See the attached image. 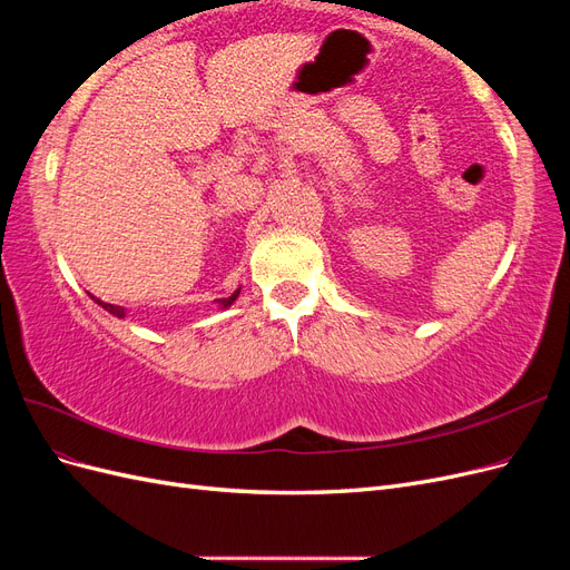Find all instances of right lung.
<instances>
[{"instance_id":"right-lung-1","label":"right lung","mask_w":570,"mask_h":570,"mask_svg":"<svg viewBox=\"0 0 570 570\" xmlns=\"http://www.w3.org/2000/svg\"><path fill=\"white\" fill-rule=\"evenodd\" d=\"M237 295H239V287L233 292V295L228 297V299H218V304H220V308H228L235 299H237ZM101 308H107L109 314H114V316H118V318H126V308L124 306H114V304H107V302H101V299H97V297H92Z\"/></svg>"}]
</instances>
